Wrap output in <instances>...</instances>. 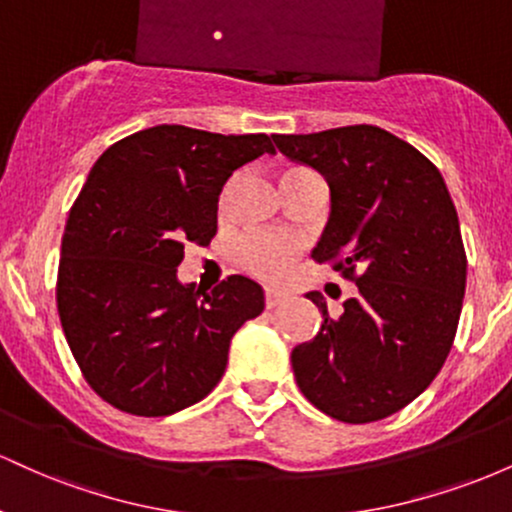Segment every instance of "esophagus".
Instances as JSON below:
<instances>
[{"label": "esophagus", "instance_id": "obj_1", "mask_svg": "<svg viewBox=\"0 0 512 512\" xmlns=\"http://www.w3.org/2000/svg\"><path fill=\"white\" fill-rule=\"evenodd\" d=\"M286 301V293L284 291H276V289H267L264 291V305H267L269 310L276 308L279 303Z\"/></svg>", "mask_w": 512, "mask_h": 512}]
</instances>
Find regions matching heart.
<instances>
[{"instance_id": "heart-1", "label": "heart", "mask_w": 512, "mask_h": 512, "mask_svg": "<svg viewBox=\"0 0 512 512\" xmlns=\"http://www.w3.org/2000/svg\"><path fill=\"white\" fill-rule=\"evenodd\" d=\"M301 252V240L281 231H248L236 243V262L245 272L264 281L286 274Z\"/></svg>"}]
</instances>
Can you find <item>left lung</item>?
<instances>
[{
  "label": "left lung",
  "mask_w": 512,
  "mask_h": 512,
  "mask_svg": "<svg viewBox=\"0 0 512 512\" xmlns=\"http://www.w3.org/2000/svg\"><path fill=\"white\" fill-rule=\"evenodd\" d=\"M276 149L330 182L332 214L317 264L358 293L291 351L310 404L344 424H370L414 402L443 368L467 284V255L443 175L414 146L373 125L276 134Z\"/></svg>",
  "instance_id": "8db88e82"
}]
</instances>
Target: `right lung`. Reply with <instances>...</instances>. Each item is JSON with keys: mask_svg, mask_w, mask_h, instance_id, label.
Returning a JSON list of instances; mask_svg holds the SVG:
<instances>
[{"mask_svg": "<svg viewBox=\"0 0 512 512\" xmlns=\"http://www.w3.org/2000/svg\"><path fill=\"white\" fill-rule=\"evenodd\" d=\"M274 154L267 134L158 125L98 158L69 209L57 313L98 397L134 416H168L214 390L231 337L264 310L248 276L219 286L178 281L187 245L216 236L233 170Z\"/></svg>", "mask_w": 512, "mask_h": 512, "instance_id": "right-lung-1", "label": "right lung"}]
</instances>
